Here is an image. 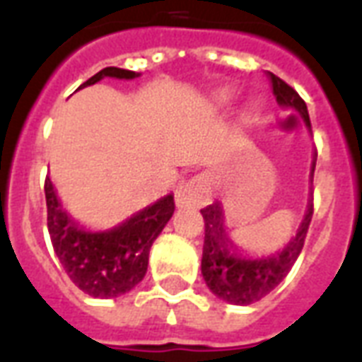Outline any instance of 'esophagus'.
I'll list each match as a JSON object with an SVG mask.
<instances>
[{"label":"esophagus","instance_id":"34e87169","mask_svg":"<svg viewBox=\"0 0 362 362\" xmlns=\"http://www.w3.org/2000/svg\"><path fill=\"white\" fill-rule=\"evenodd\" d=\"M175 199L180 209H192L203 204L209 199V180L204 176H193L176 187Z\"/></svg>","mask_w":362,"mask_h":362}]
</instances>
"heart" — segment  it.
Returning <instances> with one entry per match:
<instances>
[{"label":"heart","instance_id":"obj_1","mask_svg":"<svg viewBox=\"0 0 362 362\" xmlns=\"http://www.w3.org/2000/svg\"><path fill=\"white\" fill-rule=\"evenodd\" d=\"M229 98H231V92H229V90H221V92L218 93V99H220V101H227Z\"/></svg>","mask_w":362,"mask_h":362}]
</instances>
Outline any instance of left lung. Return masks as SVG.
<instances>
[{
    "mask_svg": "<svg viewBox=\"0 0 362 362\" xmlns=\"http://www.w3.org/2000/svg\"><path fill=\"white\" fill-rule=\"evenodd\" d=\"M269 81L272 84V93L281 107H289L303 115L306 124L310 125L308 109L304 99L293 90L280 76L269 73ZM315 169V158L312 170ZM204 218V244L201 272L210 287V291L231 304L247 306L267 297L272 289L280 286L281 280L289 274L297 257L303 252L304 238L308 233L314 204L308 201V210L303 223L298 227L297 235L280 253L264 259H244L233 252L229 238L226 237L223 223H221L220 204H209L201 210Z\"/></svg>",
    "mask_w": 362,
    "mask_h": 362,
    "instance_id": "1",
    "label": "left lung"
}]
</instances>
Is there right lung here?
<instances>
[{"mask_svg": "<svg viewBox=\"0 0 362 362\" xmlns=\"http://www.w3.org/2000/svg\"><path fill=\"white\" fill-rule=\"evenodd\" d=\"M103 76L135 78L139 75L135 71L105 67L82 86L95 84ZM45 197L48 235L59 263L78 289L98 298L124 295L144 278L150 247L175 212V199L167 195L131 216L120 227L88 233L76 227L62 210L50 178L45 180Z\"/></svg>", "mask_w": 362, "mask_h": 362, "instance_id": "right-lung-1", "label": "right lung"}]
</instances>
